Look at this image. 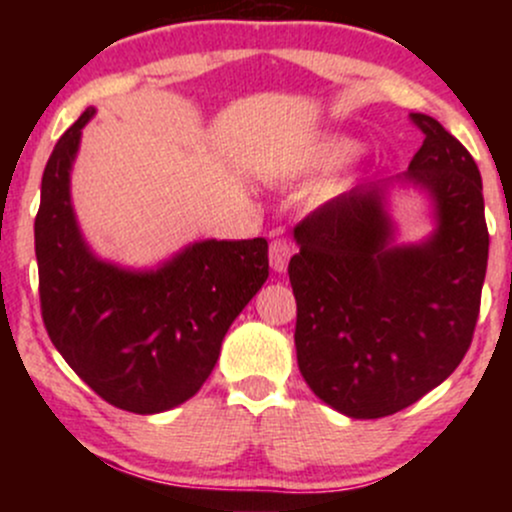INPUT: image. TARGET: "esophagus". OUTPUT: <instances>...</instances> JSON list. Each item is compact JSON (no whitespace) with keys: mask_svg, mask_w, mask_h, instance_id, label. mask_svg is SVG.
<instances>
[{"mask_svg":"<svg viewBox=\"0 0 512 512\" xmlns=\"http://www.w3.org/2000/svg\"><path fill=\"white\" fill-rule=\"evenodd\" d=\"M291 255H293V248H291L289 240L276 238L269 243V262H272L274 272H286Z\"/></svg>","mask_w":512,"mask_h":512,"instance_id":"1","label":"esophagus"}]
</instances>
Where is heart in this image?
Instances as JSON below:
<instances>
[{"label": "heart", "mask_w": 512, "mask_h": 512, "mask_svg": "<svg viewBox=\"0 0 512 512\" xmlns=\"http://www.w3.org/2000/svg\"><path fill=\"white\" fill-rule=\"evenodd\" d=\"M356 154H358L356 142H351V139H342V137H332L327 139V142H320L317 146H313L310 154L305 156V163L317 170H334L344 166V163H349Z\"/></svg>", "instance_id": "b5f03b06"}]
</instances>
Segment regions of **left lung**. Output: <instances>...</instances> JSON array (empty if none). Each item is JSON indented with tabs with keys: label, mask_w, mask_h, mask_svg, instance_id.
Instances as JSON below:
<instances>
[{
	"label": "left lung",
	"mask_w": 512,
	"mask_h": 512,
	"mask_svg": "<svg viewBox=\"0 0 512 512\" xmlns=\"http://www.w3.org/2000/svg\"><path fill=\"white\" fill-rule=\"evenodd\" d=\"M424 144L397 180L428 192L436 231L402 245L387 185L330 199L293 228L296 356L310 390L351 419L419 402L460 366L477 327L489 260L481 175L472 154L424 113Z\"/></svg>",
	"instance_id": "left-lung-1"
}]
</instances>
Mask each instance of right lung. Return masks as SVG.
<instances>
[{
  "label": "right lung",
  "mask_w": 512,
  "mask_h": 512,
  "mask_svg": "<svg viewBox=\"0 0 512 512\" xmlns=\"http://www.w3.org/2000/svg\"><path fill=\"white\" fill-rule=\"evenodd\" d=\"M84 115L52 149L35 216L45 330L84 383L117 409L158 414L195 397L221 342L269 276L267 240H199L158 269L98 260L76 223L69 178Z\"/></svg>",
  "instance_id": "right-lung-1"
}]
</instances>
